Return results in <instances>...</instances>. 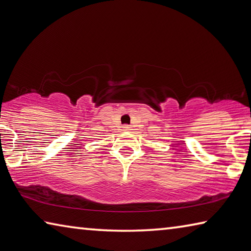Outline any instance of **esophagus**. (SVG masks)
<instances>
[{
    "label": "esophagus",
    "mask_w": 251,
    "mask_h": 251,
    "mask_svg": "<svg viewBox=\"0 0 251 251\" xmlns=\"http://www.w3.org/2000/svg\"><path fill=\"white\" fill-rule=\"evenodd\" d=\"M124 129H125V130H130V126H127V125H125V126H124Z\"/></svg>",
    "instance_id": "esophagus-1"
}]
</instances>
